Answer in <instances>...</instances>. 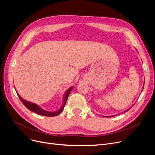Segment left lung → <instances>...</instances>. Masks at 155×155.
I'll list each match as a JSON object with an SVG mask.
<instances>
[{
  "instance_id": "left-lung-1",
  "label": "left lung",
  "mask_w": 155,
  "mask_h": 155,
  "mask_svg": "<svg viewBox=\"0 0 155 155\" xmlns=\"http://www.w3.org/2000/svg\"><path fill=\"white\" fill-rule=\"evenodd\" d=\"M130 109H131V108H130ZM129 110H126L125 112H127V111H128ZM109 117H112V116H109Z\"/></svg>"
}]
</instances>
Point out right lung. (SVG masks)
Here are the masks:
<instances>
[{
    "instance_id": "obj_1",
    "label": "right lung",
    "mask_w": 155,
    "mask_h": 155,
    "mask_svg": "<svg viewBox=\"0 0 155 155\" xmlns=\"http://www.w3.org/2000/svg\"><path fill=\"white\" fill-rule=\"evenodd\" d=\"M73 89V87H70V88H68V90L65 92L64 95L63 96V105L60 107V109H58V110H56L55 112H48L46 110H45L43 109H42L40 107H39L38 105H37L36 104H34V103H32L28 101H26L25 100H24L22 98H21V97L18 94V96H19V98L21 100V102L25 105V106L31 111L32 112H34L39 115L41 116H48V117H51V116H58V114L61 112V111L63 110L65 104H66L67 99H68V97L70 93V92L71 91V90Z\"/></svg>"
}]
</instances>
